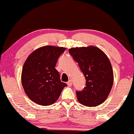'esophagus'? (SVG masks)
Listing matches in <instances>:
<instances>
[{"mask_svg":"<svg viewBox=\"0 0 134 134\" xmlns=\"http://www.w3.org/2000/svg\"><path fill=\"white\" fill-rule=\"evenodd\" d=\"M72 83H73V82H72V80H69V81L67 82V85H68L69 86H71L72 85Z\"/></svg>","mask_w":134,"mask_h":134,"instance_id":"34e87169","label":"esophagus"}]
</instances>
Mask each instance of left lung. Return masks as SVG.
<instances>
[{
  "mask_svg": "<svg viewBox=\"0 0 134 134\" xmlns=\"http://www.w3.org/2000/svg\"><path fill=\"white\" fill-rule=\"evenodd\" d=\"M69 53L78 63L86 79V86L76 91L80 103L96 107L106 100L114 82L112 67L106 54L95 46L69 49Z\"/></svg>",
  "mask_w": 134,
  "mask_h": 134,
  "instance_id": "left-lung-1",
  "label": "left lung"
}]
</instances>
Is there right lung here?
Returning <instances> with one entry per match:
<instances>
[{"label":"right lung","instance_id":"obj_1","mask_svg":"<svg viewBox=\"0 0 134 134\" xmlns=\"http://www.w3.org/2000/svg\"><path fill=\"white\" fill-rule=\"evenodd\" d=\"M66 48L43 46L32 52L22 71V84L28 97L37 104L52 105L59 98L64 87L59 72L55 68L60 55Z\"/></svg>","mask_w":134,"mask_h":134}]
</instances>
